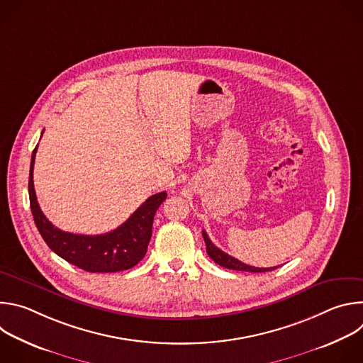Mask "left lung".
Returning <instances> with one entry per match:
<instances>
[{"instance_id": "left-lung-1", "label": "left lung", "mask_w": 363, "mask_h": 363, "mask_svg": "<svg viewBox=\"0 0 363 363\" xmlns=\"http://www.w3.org/2000/svg\"><path fill=\"white\" fill-rule=\"evenodd\" d=\"M202 237H203V241L206 245V252H208V255L221 267H225L230 270H238V272H250V273H264V272H272V270L277 269V267L260 269V267H252V266L244 264L240 260H237V258L231 257L230 254H227L223 250H220L218 247H216L205 231H202Z\"/></svg>"}]
</instances>
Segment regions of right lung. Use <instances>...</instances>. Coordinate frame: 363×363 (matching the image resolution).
I'll use <instances>...</instances> for the list:
<instances>
[{
    "mask_svg": "<svg viewBox=\"0 0 363 363\" xmlns=\"http://www.w3.org/2000/svg\"><path fill=\"white\" fill-rule=\"evenodd\" d=\"M35 152L37 146L30 165V206L37 230L51 251L89 273H116L136 266L146 254L153 217L165 201L167 192L149 196L121 227L111 233L99 235L66 233L51 224L38 206L33 182Z\"/></svg>",
    "mask_w": 363,
    "mask_h": 363,
    "instance_id": "add662e5",
    "label": "right lung"
}]
</instances>
